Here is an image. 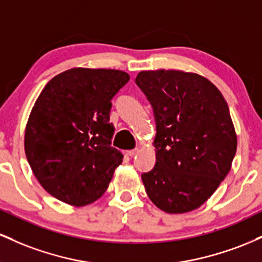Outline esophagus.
Wrapping results in <instances>:
<instances>
[{"instance_id":"34e87169","label":"esophagus","mask_w":262,"mask_h":262,"mask_svg":"<svg viewBox=\"0 0 262 262\" xmlns=\"http://www.w3.org/2000/svg\"><path fill=\"white\" fill-rule=\"evenodd\" d=\"M138 151H139V149H133V150H128V152H127V154H128L129 156H134V155H137V154H138Z\"/></svg>"}]
</instances>
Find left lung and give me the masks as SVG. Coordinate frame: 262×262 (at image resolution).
I'll list each match as a JSON object with an SVG mask.
<instances>
[{
    "instance_id": "1",
    "label": "left lung",
    "mask_w": 262,
    "mask_h": 262,
    "mask_svg": "<svg viewBox=\"0 0 262 262\" xmlns=\"http://www.w3.org/2000/svg\"><path fill=\"white\" fill-rule=\"evenodd\" d=\"M135 83L152 107L156 162L141 175L146 193L166 213L198 208L229 172L236 134L219 90L197 74L141 71Z\"/></svg>"
}]
</instances>
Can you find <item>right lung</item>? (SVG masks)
<instances>
[{
    "label": "right lung",
    "mask_w": 262,
    "mask_h": 262,
    "mask_svg": "<svg viewBox=\"0 0 262 262\" xmlns=\"http://www.w3.org/2000/svg\"><path fill=\"white\" fill-rule=\"evenodd\" d=\"M128 81L124 71L77 68L45 85L27 123L25 150L53 197L85 206L104 193L123 159L111 145V101Z\"/></svg>",
    "instance_id": "1"
}]
</instances>
